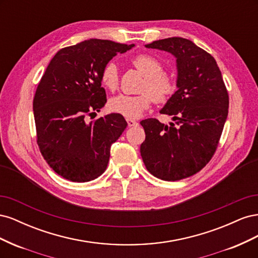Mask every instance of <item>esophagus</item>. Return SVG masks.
<instances>
[{
    "label": "esophagus",
    "mask_w": 258,
    "mask_h": 258,
    "mask_svg": "<svg viewBox=\"0 0 258 258\" xmlns=\"http://www.w3.org/2000/svg\"><path fill=\"white\" fill-rule=\"evenodd\" d=\"M127 122H128V126L129 127H136V126H138V121L135 120V119H132V118H127Z\"/></svg>",
    "instance_id": "1"
}]
</instances>
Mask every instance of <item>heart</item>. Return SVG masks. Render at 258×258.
Here are the masks:
<instances>
[{
  "instance_id": "1",
  "label": "heart",
  "mask_w": 258,
  "mask_h": 258,
  "mask_svg": "<svg viewBox=\"0 0 258 258\" xmlns=\"http://www.w3.org/2000/svg\"><path fill=\"white\" fill-rule=\"evenodd\" d=\"M132 64L143 74L145 81L142 85L141 95H120L110 100V108L127 118H137L152 104L166 102L175 91V83L172 77L162 73L160 62L150 54H139L132 59ZM101 82L108 90H115L118 85V72L114 62L106 63L101 72Z\"/></svg>"
}]
</instances>
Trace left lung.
<instances>
[{
	"label": "left lung",
	"mask_w": 258,
	"mask_h": 258,
	"mask_svg": "<svg viewBox=\"0 0 258 258\" xmlns=\"http://www.w3.org/2000/svg\"><path fill=\"white\" fill-rule=\"evenodd\" d=\"M170 52L176 59V88L161 110L172 116L170 126L155 118L142 120L141 144L146 169L163 181L191 176L212 158L228 115L229 98L215 59L183 37L145 45Z\"/></svg>",
	"instance_id": "obj_1"
}]
</instances>
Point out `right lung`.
Returning <instances> with one entry per match:
<instances>
[{"label":"right lung","mask_w":258,"mask_h":258,"mask_svg":"<svg viewBox=\"0 0 258 258\" xmlns=\"http://www.w3.org/2000/svg\"><path fill=\"white\" fill-rule=\"evenodd\" d=\"M135 47L108 40H90L60 49L37 86L33 100L37 144L60 176L89 182L102 174L111 146L127 121L118 113L87 121L106 103L101 72L117 53Z\"/></svg>","instance_id":"add662e5"}]
</instances>
